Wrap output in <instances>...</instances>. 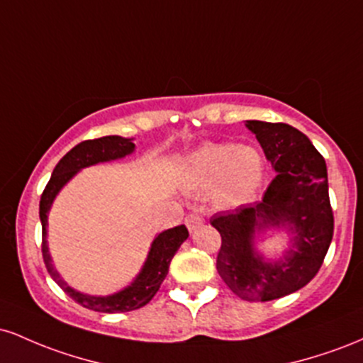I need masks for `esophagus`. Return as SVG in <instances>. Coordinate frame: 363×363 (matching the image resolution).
Returning a JSON list of instances; mask_svg holds the SVG:
<instances>
[{"label":"esophagus","instance_id":"esophagus-1","mask_svg":"<svg viewBox=\"0 0 363 363\" xmlns=\"http://www.w3.org/2000/svg\"><path fill=\"white\" fill-rule=\"evenodd\" d=\"M186 227L189 228V232H194L196 228H199L203 225V216L198 215V213H191L186 216Z\"/></svg>","mask_w":363,"mask_h":363}]
</instances>
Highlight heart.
<instances>
[{
	"label": "heart",
	"instance_id": "b5f03b06",
	"mask_svg": "<svg viewBox=\"0 0 363 363\" xmlns=\"http://www.w3.org/2000/svg\"><path fill=\"white\" fill-rule=\"evenodd\" d=\"M264 177V160L252 147L206 143L186 162L184 186L196 193L215 189L216 201L235 206L251 199Z\"/></svg>",
	"mask_w": 363,
	"mask_h": 363
}]
</instances>
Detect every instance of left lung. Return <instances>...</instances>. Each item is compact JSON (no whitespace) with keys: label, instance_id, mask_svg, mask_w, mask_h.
<instances>
[{"label":"left lung","instance_id":"8db88e82","mask_svg":"<svg viewBox=\"0 0 363 363\" xmlns=\"http://www.w3.org/2000/svg\"><path fill=\"white\" fill-rule=\"evenodd\" d=\"M277 176L262 201L211 216L222 235L216 269L244 301L268 302L306 286L319 272L335 230L326 162L303 133L285 123L245 121ZM285 228L291 247L280 260H266L255 235Z\"/></svg>","mask_w":363,"mask_h":363}]
</instances>
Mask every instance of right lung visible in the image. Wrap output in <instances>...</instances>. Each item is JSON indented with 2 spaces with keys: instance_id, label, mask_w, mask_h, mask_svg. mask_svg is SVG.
Returning a JSON list of instances; mask_svg holds the SVG:
<instances>
[{
  "instance_id": "obj_1",
  "label": "right lung",
  "mask_w": 363,
  "mask_h": 363,
  "mask_svg": "<svg viewBox=\"0 0 363 363\" xmlns=\"http://www.w3.org/2000/svg\"><path fill=\"white\" fill-rule=\"evenodd\" d=\"M135 152V143L131 138H123V136H102L97 140H86L78 143L77 147L69 150L65 157L57 162V165L52 170V176L49 179L48 186H45L43 196H40L39 205V216L40 223H43V257L48 268L49 274L52 280L68 294L74 302L86 309L95 312H107V314H114V312H129L140 309V307L147 306L152 301L153 295L160 289L162 281L165 280L169 273V264L172 261L174 254L181 247V244L189 237V232L184 225L169 228L158 234L153 239L152 247L145 261L143 268L138 273V277L133 280L131 285L121 291H116L112 295L106 297H94V295L82 294V291L72 289L57 269L54 268L52 257L49 254L48 247V213L51 210V205L56 198L57 193L62 189V186L72 179L78 170L90 167V165L101 164V162L118 160Z\"/></svg>"
}]
</instances>
